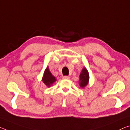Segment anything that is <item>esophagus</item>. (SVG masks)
I'll return each instance as SVG.
<instances>
[{
	"label": "esophagus",
	"mask_w": 130,
	"mask_h": 130,
	"mask_svg": "<svg viewBox=\"0 0 130 130\" xmlns=\"http://www.w3.org/2000/svg\"><path fill=\"white\" fill-rule=\"evenodd\" d=\"M62 78L63 79H69V76H63Z\"/></svg>",
	"instance_id": "esophagus-1"
}]
</instances>
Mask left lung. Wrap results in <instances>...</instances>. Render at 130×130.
I'll return each instance as SVG.
<instances>
[{"instance_id":"obj_1","label":"left lung","mask_w":130,"mask_h":130,"mask_svg":"<svg viewBox=\"0 0 130 130\" xmlns=\"http://www.w3.org/2000/svg\"><path fill=\"white\" fill-rule=\"evenodd\" d=\"M89 74L86 68L82 69L79 76V85L80 87L84 88L87 85L89 81Z\"/></svg>"}]
</instances>
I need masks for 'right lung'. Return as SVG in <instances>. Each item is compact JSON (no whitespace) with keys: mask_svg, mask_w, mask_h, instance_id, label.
<instances>
[{"mask_svg":"<svg viewBox=\"0 0 130 130\" xmlns=\"http://www.w3.org/2000/svg\"><path fill=\"white\" fill-rule=\"evenodd\" d=\"M57 79L54 76L52 75V74L49 71L48 68L47 67V68L45 69L44 75H43V77L42 78V81L44 83L46 86H47L48 87H50L52 84L56 81Z\"/></svg>","mask_w":130,"mask_h":130,"instance_id":"add662e5","label":"right lung"}]
</instances>
